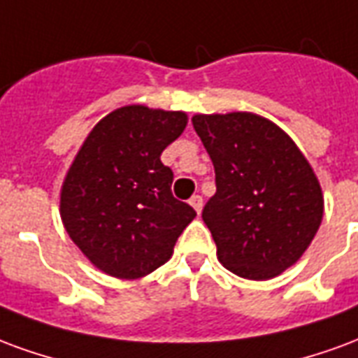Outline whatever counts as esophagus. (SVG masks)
Masks as SVG:
<instances>
[{"instance_id":"obj_1","label":"esophagus","mask_w":358,"mask_h":358,"mask_svg":"<svg viewBox=\"0 0 358 358\" xmlns=\"http://www.w3.org/2000/svg\"><path fill=\"white\" fill-rule=\"evenodd\" d=\"M189 204L192 206V208H194V211H196L198 215H200V211H202V206H204V202H202V196H192L189 200Z\"/></svg>"}]
</instances>
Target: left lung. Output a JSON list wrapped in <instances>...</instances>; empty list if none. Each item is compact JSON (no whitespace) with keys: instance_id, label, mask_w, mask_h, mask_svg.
I'll return each instance as SVG.
<instances>
[{"instance_id":"obj_1","label":"left lung","mask_w":358,"mask_h":358,"mask_svg":"<svg viewBox=\"0 0 358 358\" xmlns=\"http://www.w3.org/2000/svg\"><path fill=\"white\" fill-rule=\"evenodd\" d=\"M192 125L215 168L202 211L225 268L268 280L292 267L315 238L324 196L311 164L275 122L254 112L196 114Z\"/></svg>"}]
</instances>
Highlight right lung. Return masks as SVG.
Returning a JSON list of instances; mask_svg holds the SVG:
<instances>
[{
	"instance_id": "obj_1",
	"label": "right lung",
	"mask_w": 358,
	"mask_h": 358,
	"mask_svg": "<svg viewBox=\"0 0 358 358\" xmlns=\"http://www.w3.org/2000/svg\"><path fill=\"white\" fill-rule=\"evenodd\" d=\"M187 122V112L127 104L83 141L62 181L61 219L99 271L122 280L150 275L196 217L173 198V171L160 160Z\"/></svg>"
}]
</instances>
